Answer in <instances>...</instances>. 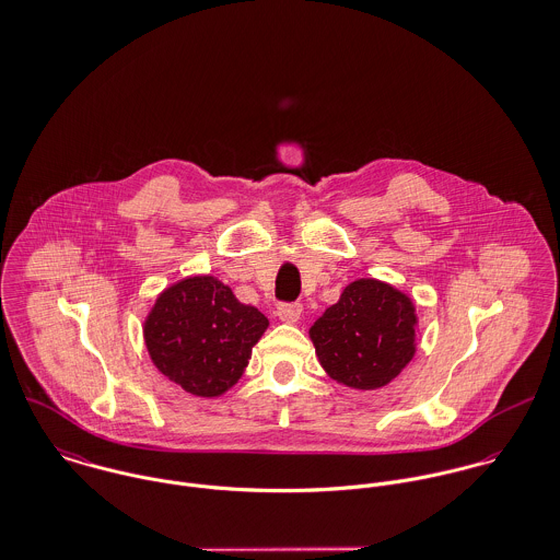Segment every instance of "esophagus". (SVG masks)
<instances>
[{"label": "esophagus", "mask_w": 560, "mask_h": 560, "mask_svg": "<svg viewBox=\"0 0 560 560\" xmlns=\"http://www.w3.org/2000/svg\"><path fill=\"white\" fill-rule=\"evenodd\" d=\"M302 311H304L302 304H280L276 315H278V319L284 320V323H298L302 317Z\"/></svg>", "instance_id": "obj_1"}]
</instances>
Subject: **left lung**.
<instances>
[{
  "instance_id": "left-lung-1",
  "label": "left lung",
  "mask_w": 560,
  "mask_h": 560,
  "mask_svg": "<svg viewBox=\"0 0 560 560\" xmlns=\"http://www.w3.org/2000/svg\"><path fill=\"white\" fill-rule=\"evenodd\" d=\"M416 323V306L405 293L360 278L315 320L311 340L331 380L355 390H377L413 358Z\"/></svg>"
}]
</instances>
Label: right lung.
<instances>
[{
	"instance_id": "right-lung-1",
	"label": "right lung",
	"mask_w": 560,
	"mask_h": 560,
	"mask_svg": "<svg viewBox=\"0 0 560 560\" xmlns=\"http://www.w3.org/2000/svg\"><path fill=\"white\" fill-rule=\"evenodd\" d=\"M269 320L213 276L167 287L144 320L153 364L194 397L213 399L240 382Z\"/></svg>"
}]
</instances>
